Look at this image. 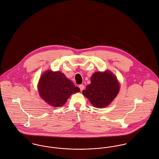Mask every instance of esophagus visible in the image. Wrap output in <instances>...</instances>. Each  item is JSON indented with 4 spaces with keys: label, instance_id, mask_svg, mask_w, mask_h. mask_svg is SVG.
I'll use <instances>...</instances> for the list:
<instances>
[{
    "label": "esophagus",
    "instance_id": "1",
    "mask_svg": "<svg viewBox=\"0 0 159 159\" xmlns=\"http://www.w3.org/2000/svg\"><path fill=\"white\" fill-rule=\"evenodd\" d=\"M79 88H80V89L81 91H83V90L84 89V86L83 85V84H81V85L79 86Z\"/></svg>",
    "mask_w": 159,
    "mask_h": 159
}]
</instances>
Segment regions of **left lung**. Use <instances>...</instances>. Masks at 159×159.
Segmentation results:
<instances>
[{
    "instance_id": "obj_1",
    "label": "left lung",
    "mask_w": 159,
    "mask_h": 159,
    "mask_svg": "<svg viewBox=\"0 0 159 159\" xmlns=\"http://www.w3.org/2000/svg\"><path fill=\"white\" fill-rule=\"evenodd\" d=\"M91 83L83 95L95 107H105L111 103L118 95L120 84L116 76L110 71L95 72L90 78Z\"/></svg>"
}]
</instances>
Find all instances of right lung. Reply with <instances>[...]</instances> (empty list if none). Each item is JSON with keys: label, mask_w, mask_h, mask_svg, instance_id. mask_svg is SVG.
Listing matches in <instances>:
<instances>
[{"label": "right lung", "mask_w": 159, "mask_h": 159, "mask_svg": "<svg viewBox=\"0 0 159 159\" xmlns=\"http://www.w3.org/2000/svg\"><path fill=\"white\" fill-rule=\"evenodd\" d=\"M38 87L41 97L56 107L63 106L71 95L80 92V89L75 86L64 73L50 70L42 75Z\"/></svg>", "instance_id": "1"}]
</instances>
